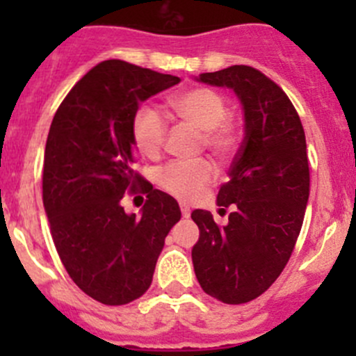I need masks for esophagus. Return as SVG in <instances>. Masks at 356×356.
Here are the masks:
<instances>
[{
    "mask_svg": "<svg viewBox=\"0 0 356 356\" xmlns=\"http://www.w3.org/2000/svg\"><path fill=\"white\" fill-rule=\"evenodd\" d=\"M181 211H182V217H186V218L191 215V208L186 207V204H181Z\"/></svg>",
    "mask_w": 356,
    "mask_h": 356,
    "instance_id": "esophagus-1",
    "label": "esophagus"
}]
</instances>
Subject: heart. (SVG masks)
Wrapping results in <instances>:
<instances>
[{
	"label": "heart",
	"mask_w": 356,
	"mask_h": 356,
	"mask_svg": "<svg viewBox=\"0 0 356 356\" xmlns=\"http://www.w3.org/2000/svg\"><path fill=\"white\" fill-rule=\"evenodd\" d=\"M168 106L181 120L200 129V148H207L222 161L238 152L241 129L238 122L227 115L229 103L222 92L198 86L172 96ZM167 132V120L156 110L143 106L132 117V143L145 158L155 160L161 155ZM213 177L215 167L210 160H179L158 170L156 184L174 198L193 201Z\"/></svg>",
	"instance_id": "heart-1"
}]
</instances>
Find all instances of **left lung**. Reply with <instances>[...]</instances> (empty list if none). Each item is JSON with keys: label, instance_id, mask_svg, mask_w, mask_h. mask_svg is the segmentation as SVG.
Listing matches in <instances>:
<instances>
[{"label": "left lung", "instance_id": "8db88e82", "mask_svg": "<svg viewBox=\"0 0 356 356\" xmlns=\"http://www.w3.org/2000/svg\"><path fill=\"white\" fill-rule=\"evenodd\" d=\"M198 79L234 89L245 139L217 196L218 207H234L229 224L220 227L207 210L191 213L200 229L193 265L204 293L241 305L274 284L296 245L310 195L307 141L288 95L257 68L232 65Z\"/></svg>", "mask_w": 356, "mask_h": 356}]
</instances>
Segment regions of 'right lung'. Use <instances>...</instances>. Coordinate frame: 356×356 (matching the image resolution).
<instances>
[{
    "mask_svg": "<svg viewBox=\"0 0 356 356\" xmlns=\"http://www.w3.org/2000/svg\"><path fill=\"white\" fill-rule=\"evenodd\" d=\"M175 75L122 60L92 67L53 117L42 167V203L58 257L72 281L103 305L148 291L177 201L134 170L131 122L139 103L179 84ZM125 192L148 200L141 218L121 207Z\"/></svg>",
    "mask_w": 356,
    "mask_h": 356,
    "instance_id": "right-lung-1",
    "label": "right lung"
}]
</instances>
